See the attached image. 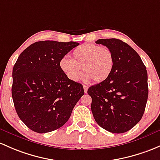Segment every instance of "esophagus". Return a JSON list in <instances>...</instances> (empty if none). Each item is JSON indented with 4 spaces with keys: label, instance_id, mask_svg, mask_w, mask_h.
<instances>
[{
    "label": "esophagus",
    "instance_id": "34e87169",
    "mask_svg": "<svg viewBox=\"0 0 160 160\" xmlns=\"http://www.w3.org/2000/svg\"><path fill=\"white\" fill-rule=\"evenodd\" d=\"M83 90H84L85 93H87V90H88V87H87V86H83Z\"/></svg>",
    "mask_w": 160,
    "mask_h": 160
}]
</instances>
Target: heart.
Wrapping results in <instances>:
<instances>
[{
	"instance_id": "obj_1",
	"label": "heart",
	"mask_w": 160,
	"mask_h": 160,
	"mask_svg": "<svg viewBox=\"0 0 160 160\" xmlns=\"http://www.w3.org/2000/svg\"><path fill=\"white\" fill-rule=\"evenodd\" d=\"M59 65L70 81H78L83 70L86 73L83 80L86 82L93 80L96 83H100L107 80L112 73L114 57L112 50L107 47L84 43L73 50L71 60L62 58Z\"/></svg>"
}]
</instances>
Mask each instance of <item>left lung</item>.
<instances>
[{
	"mask_svg": "<svg viewBox=\"0 0 160 160\" xmlns=\"http://www.w3.org/2000/svg\"><path fill=\"white\" fill-rule=\"evenodd\" d=\"M96 43L112 50L114 66L107 80L87 90L92 112L102 128L122 133L137 124L145 111L149 93L147 68L136 50L122 40L100 39Z\"/></svg>",
	"mask_w": 160,
	"mask_h": 160,
	"instance_id": "obj_1",
	"label": "left lung"
}]
</instances>
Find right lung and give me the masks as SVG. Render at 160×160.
I'll return each instance as SVG.
<instances>
[{"label": "right lung", "instance_id": "right-lung-1", "mask_svg": "<svg viewBox=\"0 0 160 160\" xmlns=\"http://www.w3.org/2000/svg\"><path fill=\"white\" fill-rule=\"evenodd\" d=\"M78 45L38 41L18 57L13 68L12 98L18 117L31 130L44 133L61 127L84 94L83 85L67 79L59 65Z\"/></svg>", "mask_w": 160, "mask_h": 160}]
</instances>
